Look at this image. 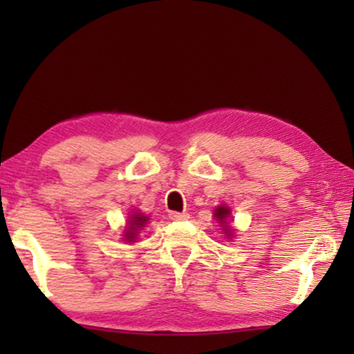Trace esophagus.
<instances>
[{
	"instance_id": "esophagus-1",
	"label": "esophagus",
	"mask_w": 354,
	"mask_h": 354,
	"mask_svg": "<svg viewBox=\"0 0 354 354\" xmlns=\"http://www.w3.org/2000/svg\"><path fill=\"white\" fill-rule=\"evenodd\" d=\"M169 217L171 220H187L189 214H185V212H170Z\"/></svg>"
}]
</instances>
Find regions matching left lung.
<instances>
[{
    "label": "left lung",
    "mask_w": 354,
    "mask_h": 354,
    "mask_svg": "<svg viewBox=\"0 0 354 354\" xmlns=\"http://www.w3.org/2000/svg\"><path fill=\"white\" fill-rule=\"evenodd\" d=\"M230 215H231V209L227 207V206H225V205L218 206V207L214 211L215 220H218L220 226H223V232H225V234H226L227 237L232 236V227H231L230 225H227V217H230Z\"/></svg>",
    "instance_id": "1"
}]
</instances>
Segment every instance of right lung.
<instances>
[{
  "label": "right lung",
  "instance_id": "right-lung-1",
  "mask_svg": "<svg viewBox=\"0 0 354 354\" xmlns=\"http://www.w3.org/2000/svg\"><path fill=\"white\" fill-rule=\"evenodd\" d=\"M148 217L147 215H143L142 212H134L129 215L128 218V226L124 227V241L127 242H136L137 234H139V231L142 230L143 226L148 223Z\"/></svg>",
  "mask_w": 354,
  "mask_h": 354
}]
</instances>
